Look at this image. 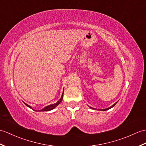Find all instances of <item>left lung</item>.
Masks as SVG:
<instances>
[{
	"label": "left lung",
	"instance_id": "8db88e82",
	"mask_svg": "<svg viewBox=\"0 0 146 146\" xmlns=\"http://www.w3.org/2000/svg\"><path fill=\"white\" fill-rule=\"evenodd\" d=\"M117 103V102H116V103H114V104L112 105L111 106H110V107H109V108H106V109H103V110H100V111H106V110H108L111 109V108H113V107L115 106V104H116ZM89 107L91 108V109H92V110H96V109H95V108H92V107H90V106H89Z\"/></svg>",
	"mask_w": 146,
	"mask_h": 146
}]
</instances>
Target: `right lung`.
Wrapping results in <instances>:
<instances>
[{"instance_id": "obj_1", "label": "right lung", "mask_w": 146, "mask_h": 146, "mask_svg": "<svg viewBox=\"0 0 146 146\" xmlns=\"http://www.w3.org/2000/svg\"><path fill=\"white\" fill-rule=\"evenodd\" d=\"M63 93H62V96H61V98L60 99L57 101V102L56 103H54V104H50V105H48V106H45V108H43V109H42L41 110H38V111H35V110H34V111H51V110H53L54 108H56L58 105L61 102H62V100H63ZM24 103V102H23ZM24 104L26 105L27 106H28L29 108H30V109H32V110H33L32 109V108L30 106V105H29V104H26L25 103H24Z\"/></svg>"}]
</instances>
